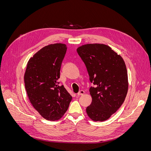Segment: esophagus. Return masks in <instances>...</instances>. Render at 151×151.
<instances>
[{
	"label": "esophagus",
	"mask_w": 151,
	"mask_h": 151,
	"mask_svg": "<svg viewBox=\"0 0 151 151\" xmlns=\"http://www.w3.org/2000/svg\"><path fill=\"white\" fill-rule=\"evenodd\" d=\"M84 94V91H83V90H81L77 94V95L78 96H81V95H83Z\"/></svg>",
	"instance_id": "1"
}]
</instances>
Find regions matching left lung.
Instances as JSON below:
<instances>
[{"instance_id":"left-lung-1","label":"left lung","mask_w":151,"mask_h":151,"mask_svg":"<svg viewBox=\"0 0 151 151\" xmlns=\"http://www.w3.org/2000/svg\"><path fill=\"white\" fill-rule=\"evenodd\" d=\"M84 62L91 83L92 103L86 113L94 122L108 120L124 102L129 88L125 63L108 45L86 44L77 48Z\"/></svg>"}]
</instances>
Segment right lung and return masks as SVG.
Instances as JSON below:
<instances>
[{
  "label": "right lung",
  "mask_w": 151,
  "mask_h": 151,
  "mask_svg": "<svg viewBox=\"0 0 151 151\" xmlns=\"http://www.w3.org/2000/svg\"><path fill=\"white\" fill-rule=\"evenodd\" d=\"M67 48L65 44H50L40 49L27 63L24 76L27 95L32 106L47 120L60 119L72 100L58 82Z\"/></svg>",
  "instance_id": "right-lung-1"
}]
</instances>
